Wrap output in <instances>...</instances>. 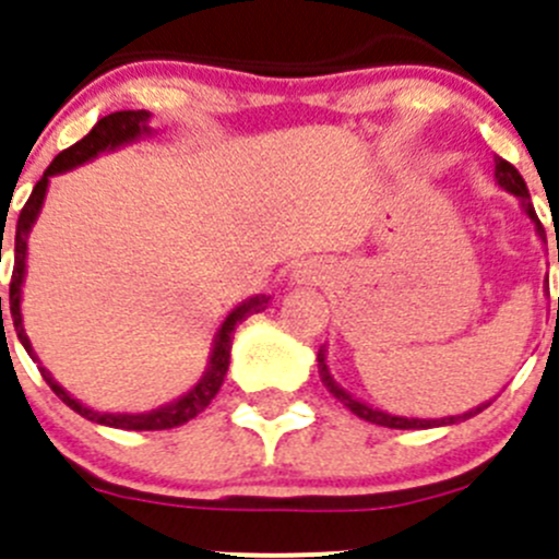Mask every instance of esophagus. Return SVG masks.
Returning <instances> with one entry per match:
<instances>
[{"label":"esophagus","instance_id":"1","mask_svg":"<svg viewBox=\"0 0 559 559\" xmlns=\"http://www.w3.org/2000/svg\"><path fill=\"white\" fill-rule=\"evenodd\" d=\"M326 278V264L319 262V259H306V262L297 264L295 270V281L297 284L306 286H316Z\"/></svg>","mask_w":559,"mask_h":559}]
</instances>
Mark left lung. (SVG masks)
<instances>
[{"instance_id": "8db88e82", "label": "left lung", "mask_w": 559, "mask_h": 559, "mask_svg": "<svg viewBox=\"0 0 559 559\" xmlns=\"http://www.w3.org/2000/svg\"><path fill=\"white\" fill-rule=\"evenodd\" d=\"M495 183H498L500 189L509 191V194H514L516 200H520L522 213L530 218V224H533V227H535V235H538V240H540V243H546V233H544V227H540L538 216H535V207H533V202H530V191H527V186H524V178H522L520 170H516L514 165H509V162L500 159V156H495ZM557 262H559V248H557ZM557 313H559V300H557ZM319 376H321V384L330 389V392L335 394V397L341 400V403L346 405V408L352 411V414H357L359 419L370 421V425L392 427V430H427V427L460 425V421H465V419H471V416L481 414V411L489 405V403H481V405H476V408L465 411V414L441 416V419H419V416H394V414H386V411L373 408V405L365 403V400L354 397L352 392H346V389H343L335 379H332L330 365H326V346L319 348Z\"/></svg>"}]
</instances>
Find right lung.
I'll use <instances>...</instances> for the list:
<instances>
[{"instance_id": "obj_1", "label": "right lung", "mask_w": 559, "mask_h": 559, "mask_svg": "<svg viewBox=\"0 0 559 559\" xmlns=\"http://www.w3.org/2000/svg\"><path fill=\"white\" fill-rule=\"evenodd\" d=\"M154 129H151V112L148 110H118L110 112V116L99 118L94 123L92 132L86 134L83 140H78L75 145H70L67 151H61L53 162H50L48 170L43 173V178L37 180V186L32 189V197L26 200L24 211H21L19 224H15V240H13V281H10V313H13V326L19 332L21 346L26 348L32 359L37 362L39 373H43L45 384L53 389L59 394L61 403L70 405L75 414H81L83 419L97 421V425L105 427H116V430H170V427L186 425L189 419H194L197 414L211 405V400L216 397L218 389L224 384V376L229 370V352H233V332L240 321L248 319L253 313H262L264 308L270 306L267 295H253L248 300L235 306L233 311L224 316V321L218 324L216 335H213L211 343V354H207V365L205 373L200 376L194 386L189 392H183L180 397H175L173 403L159 405L154 411H145V414H110V411H94L92 405H83L81 400L72 397L59 381L50 376V370L45 368L43 362L37 359L35 348H32L29 335L24 330V313H21V297H24V281H26V257H29V235L32 227H35L39 211H43L45 194H48V186L53 175L70 173L75 167L88 165L97 156L103 154H112V151L123 148V145H132L138 140L151 138ZM0 316H2V297H0Z\"/></svg>"}]
</instances>
